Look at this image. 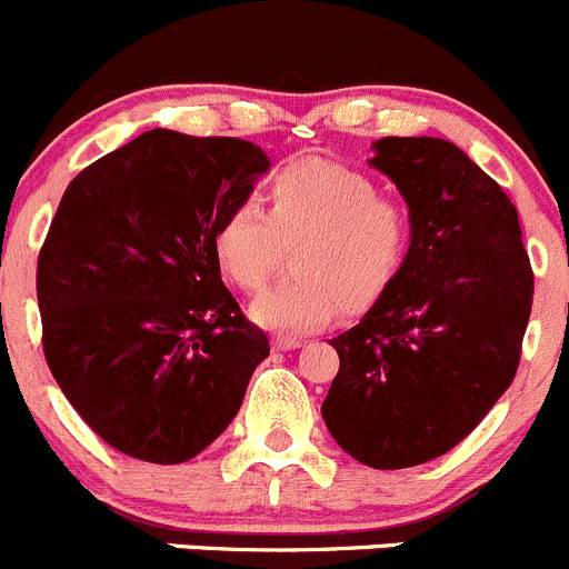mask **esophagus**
<instances>
[{
    "label": "esophagus",
    "instance_id": "1",
    "mask_svg": "<svg viewBox=\"0 0 569 569\" xmlns=\"http://www.w3.org/2000/svg\"><path fill=\"white\" fill-rule=\"evenodd\" d=\"M300 345H302V339H297V336H274L272 339L274 350H297Z\"/></svg>",
    "mask_w": 569,
    "mask_h": 569
}]
</instances>
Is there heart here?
<instances>
[{
    "label": "heart",
    "instance_id": "obj_1",
    "mask_svg": "<svg viewBox=\"0 0 569 569\" xmlns=\"http://www.w3.org/2000/svg\"><path fill=\"white\" fill-rule=\"evenodd\" d=\"M269 208H230L213 247L219 267L241 291H261L295 250L297 278L252 306L263 328L311 333L336 311L372 308L400 274L411 247V217L395 197L378 194L369 174L328 158H300L267 189Z\"/></svg>",
    "mask_w": 569,
    "mask_h": 569
}]
</instances>
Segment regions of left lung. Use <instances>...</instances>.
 Returning a JSON list of instances; mask_svg holds the SVG:
<instances>
[{
	"mask_svg": "<svg viewBox=\"0 0 569 569\" xmlns=\"http://www.w3.org/2000/svg\"><path fill=\"white\" fill-rule=\"evenodd\" d=\"M372 167L408 202L411 247L391 289L333 339L330 437L375 470L439 459L515 380L533 269L506 191L445 138H380Z\"/></svg>",
	"mask_w": 569,
	"mask_h": 569,
	"instance_id": "obj_1",
	"label": "left lung"
}]
</instances>
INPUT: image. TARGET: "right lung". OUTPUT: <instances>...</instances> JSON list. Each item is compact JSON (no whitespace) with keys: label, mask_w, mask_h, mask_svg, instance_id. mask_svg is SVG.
Instances as JSON below:
<instances>
[{"label":"right lung","mask_w":569,"mask_h":569,"mask_svg":"<svg viewBox=\"0 0 569 569\" xmlns=\"http://www.w3.org/2000/svg\"><path fill=\"white\" fill-rule=\"evenodd\" d=\"M269 158L250 141L147 130L82 169L38 252L41 345L99 439L152 465L230 425L269 339L219 274V222Z\"/></svg>","instance_id":"add662e5"}]
</instances>
